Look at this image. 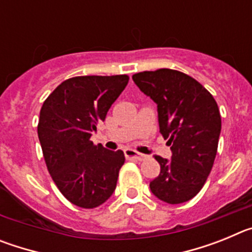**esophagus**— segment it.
Masks as SVG:
<instances>
[{
	"label": "esophagus",
	"mask_w": 252,
	"mask_h": 252,
	"mask_svg": "<svg viewBox=\"0 0 252 252\" xmlns=\"http://www.w3.org/2000/svg\"><path fill=\"white\" fill-rule=\"evenodd\" d=\"M125 157H126V159L137 160V161H142V160L146 159V157L144 154L137 153V151L132 150V149H126V150H125Z\"/></svg>",
	"instance_id": "obj_1"
}]
</instances>
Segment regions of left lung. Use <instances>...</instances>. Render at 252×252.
Masks as SVG:
<instances>
[{
  "instance_id": "left-lung-1",
  "label": "left lung",
  "mask_w": 252,
  "mask_h": 252,
  "mask_svg": "<svg viewBox=\"0 0 252 252\" xmlns=\"http://www.w3.org/2000/svg\"><path fill=\"white\" fill-rule=\"evenodd\" d=\"M132 79L157 103L160 133L171 150L170 160L155 157L160 174L150 182L151 193L169 204L184 203L201 190L213 166L221 133L217 103L201 83L173 69Z\"/></svg>"
}]
</instances>
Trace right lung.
<instances>
[{"mask_svg": "<svg viewBox=\"0 0 252 252\" xmlns=\"http://www.w3.org/2000/svg\"><path fill=\"white\" fill-rule=\"evenodd\" d=\"M127 83V75L70 78L40 110L37 136L46 166L62 194L75 206L95 208L115 192L124 151L93 145L91 136Z\"/></svg>", "mask_w": 252, "mask_h": 252, "instance_id": "1", "label": "right lung"}]
</instances>
